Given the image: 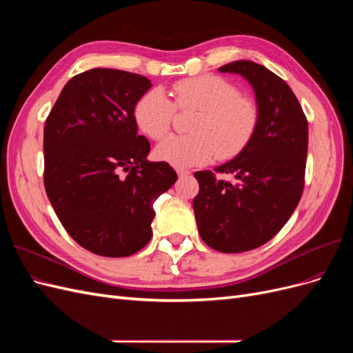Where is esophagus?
<instances>
[{"label":"esophagus","instance_id":"1","mask_svg":"<svg viewBox=\"0 0 353 353\" xmlns=\"http://www.w3.org/2000/svg\"><path fill=\"white\" fill-rule=\"evenodd\" d=\"M176 174H178V176L179 178H184V176H188L191 172H190V170L188 169H183V168H178L176 169Z\"/></svg>","mask_w":353,"mask_h":353}]
</instances>
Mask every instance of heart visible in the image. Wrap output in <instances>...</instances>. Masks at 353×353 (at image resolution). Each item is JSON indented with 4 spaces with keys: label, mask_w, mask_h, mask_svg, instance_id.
I'll return each instance as SVG.
<instances>
[{
    "label": "heart",
    "mask_w": 353,
    "mask_h": 353,
    "mask_svg": "<svg viewBox=\"0 0 353 353\" xmlns=\"http://www.w3.org/2000/svg\"><path fill=\"white\" fill-rule=\"evenodd\" d=\"M172 97L174 101L162 90H150L134 109L138 128L152 140L168 135L175 109L199 110L190 125L193 134L172 135L156 148L157 159L172 166L203 165L215 156L219 160L236 157L258 130V104L221 77L181 79L172 85Z\"/></svg>",
    "instance_id": "heart-1"
}]
</instances>
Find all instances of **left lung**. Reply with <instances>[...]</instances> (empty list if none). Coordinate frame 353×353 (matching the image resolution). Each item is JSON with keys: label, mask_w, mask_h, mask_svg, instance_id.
<instances>
[{"label": "left lung", "mask_w": 353, "mask_h": 353, "mask_svg": "<svg viewBox=\"0 0 353 353\" xmlns=\"http://www.w3.org/2000/svg\"><path fill=\"white\" fill-rule=\"evenodd\" d=\"M219 72L239 73L254 90L259 123L252 141L215 169L237 183L200 170L193 209L201 240L222 253L253 250L270 241L290 219L303 193L307 121L292 88L275 73L250 60Z\"/></svg>", "instance_id": "obj_1"}]
</instances>
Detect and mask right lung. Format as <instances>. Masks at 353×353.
Returning a JSON list of instances; mask_svg holds the SVG:
<instances>
[{
    "label": "right lung",
    "instance_id": "obj_1",
    "mask_svg": "<svg viewBox=\"0 0 353 353\" xmlns=\"http://www.w3.org/2000/svg\"><path fill=\"white\" fill-rule=\"evenodd\" d=\"M150 87L131 72H82L46 121L48 200L69 236L105 258L134 254L150 241L153 203L178 178L169 163L148 162L150 143L138 135L134 109Z\"/></svg>",
    "mask_w": 353,
    "mask_h": 353
}]
</instances>
